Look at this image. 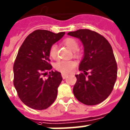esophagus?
Wrapping results in <instances>:
<instances>
[{
  "instance_id": "1",
  "label": "esophagus",
  "mask_w": 130,
  "mask_h": 130,
  "mask_svg": "<svg viewBox=\"0 0 130 130\" xmlns=\"http://www.w3.org/2000/svg\"><path fill=\"white\" fill-rule=\"evenodd\" d=\"M68 76V74H65V73H62V76L63 79H65V78H67Z\"/></svg>"
}]
</instances>
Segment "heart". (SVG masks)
Returning a JSON list of instances; mask_svg holds the SVG:
<instances>
[{
  "label": "heart",
  "instance_id": "heart-1",
  "mask_svg": "<svg viewBox=\"0 0 130 130\" xmlns=\"http://www.w3.org/2000/svg\"><path fill=\"white\" fill-rule=\"evenodd\" d=\"M64 44L72 51H76L78 48V43L76 40L72 38H67L64 39ZM49 54L52 58L56 57L57 54V46L54 44L50 46L49 49ZM76 66V62L74 60H60L56 63V69L64 73H68L72 70Z\"/></svg>",
  "mask_w": 130,
  "mask_h": 130
}]
</instances>
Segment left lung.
<instances>
[{
  "instance_id": "8db88e82",
  "label": "left lung",
  "mask_w": 130,
  "mask_h": 130,
  "mask_svg": "<svg viewBox=\"0 0 130 130\" xmlns=\"http://www.w3.org/2000/svg\"><path fill=\"white\" fill-rule=\"evenodd\" d=\"M68 35L80 40L84 46V56L79 65L80 74L73 93L80 102L94 106L102 102L111 94L117 78L118 67L109 42L101 34L88 29L70 32ZM87 71L91 74L88 77Z\"/></svg>"
}]
</instances>
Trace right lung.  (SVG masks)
I'll return each instance as SVG.
<instances>
[{
  "label": "right lung",
  "instance_id": "add662e5",
  "mask_svg": "<svg viewBox=\"0 0 130 130\" xmlns=\"http://www.w3.org/2000/svg\"><path fill=\"white\" fill-rule=\"evenodd\" d=\"M64 34L36 30L26 38L19 50L13 66L14 86L21 101L34 110L46 109L57 97L61 73L52 70L46 79L42 75L52 68L49 64L50 46Z\"/></svg>",
  "mask_w": 130,
  "mask_h": 130
}]
</instances>
